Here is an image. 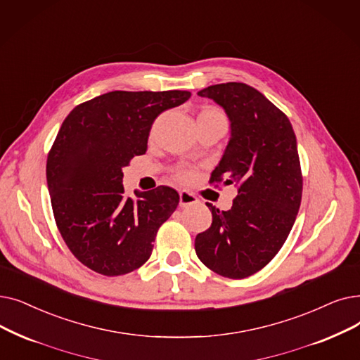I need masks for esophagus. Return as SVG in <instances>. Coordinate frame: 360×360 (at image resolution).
<instances>
[{"mask_svg": "<svg viewBox=\"0 0 360 360\" xmlns=\"http://www.w3.org/2000/svg\"><path fill=\"white\" fill-rule=\"evenodd\" d=\"M197 202H198V198H197L193 193L185 191V190H182V191L179 193V206H181V207L197 205Z\"/></svg>", "mask_w": 360, "mask_h": 360, "instance_id": "1", "label": "esophagus"}]
</instances>
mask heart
<instances>
[{"label":"heart","instance_id":"1","mask_svg":"<svg viewBox=\"0 0 360 360\" xmlns=\"http://www.w3.org/2000/svg\"><path fill=\"white\" fill-rule=\"evenodd\" d=\"M205 112H212V113H221L219 110H216V108H206V110H202V113ZM174 178L179 182H191L194 178H195V170L188 166V165H179L175 167L174 170Z\"/></svg>","mask_w":360,"mask_h":360}]
</instances>
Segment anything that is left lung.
I'll return each instance as SVG.
<instances>
[{
    "label": "left lung",
    "mask_w": 360,
    "mask_h": 360,
    "mask_svg": "<svg viewBox=\"0 0 360 360\" xmlns=\"http://www.w3.org/2000/svg\"><path fill=\"white\" fill-rule=\"evenodd\" d=\"M225 108L231 138L210 184L237 186L232 207L212 210V226L195 237V253L225 278L263 269L284 245L299 213L303 176L288 117L262 92L241 82L198 91Z\"/></svg>",
    "instance_id": "1"
}]
</instances>
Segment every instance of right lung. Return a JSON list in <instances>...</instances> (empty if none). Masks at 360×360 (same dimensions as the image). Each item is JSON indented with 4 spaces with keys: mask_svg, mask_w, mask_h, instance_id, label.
I'll return each instance as SVG.
<instances>
[{
    "mask_svg": "<svg viewBox=\"0 0 360 360\" xmlns=\"http://www.w3.org/2000/svg\"><path fill=\"white\" fill-rule=\"evenodd\" d=\"M188 91H112L76 105L46 159L57 228L72 255L105 276L129 274L150 259L159 228L179 194L169 186L124 194L123 172L147 151L151 124Z\"/></svg>",
    "mask_w": 360,
    "mask_h": 360,
    "instance_id": "right-lung-1",
    "label": "right lung"
}]
</instances>
